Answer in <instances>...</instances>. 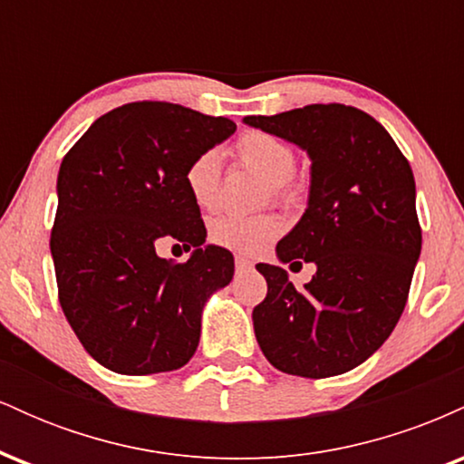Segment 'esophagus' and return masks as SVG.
<instances>
[{
	"mask_svg": "<svg viewBox=\"0 0 464 464\" xmlns=\"http://www.w3.org/2000/svg\"><path fill=\"white\" fill-rule=\"evenodd\" d=\"M236 268L239 270V273H242V270H250V268H253V262H250L248 257H242V255H237V257H236Z\"/></svg>",
	"mask_w": 464,
	"mask_h": 464,
	"instance_id": "obj_1",
	"label": "esophagus"
}]
</instances>
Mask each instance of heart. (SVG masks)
<instances>
[{
  "label": "heart",
  "instance_id": "heart-1",
  "mask_svg": "<svg viewBox=\"0 0 464 464\" xmlns=\"http://www.w3.org/2000/svg\"><path fill=\"white\" fill-rule=\"evenodd\" d=\"M233 157L242 168L266 180L268 196L281 205H296L305 194V185L295 172V150L285 140L266 130H246L237 137ZM185 188L202 209H214L220 200L222 161L216 150H202L185 168ZM284 231V222L275 214L220 216L211 222L209 237L218 246L242 255H257Z\"/></svg>",
  "mask_w": 464,
  "mask_h": 464
}]
</instances>
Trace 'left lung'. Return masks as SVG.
Instances as JSON below:
<instances>
[{
	"label": "left lung",
	"mask_w": 464,
	"mask_h": 464,
	"mask_svg": "<svg viewBox=\"0 0 464 464\" xmlns=\"http://www.w3.org/2000/svg\"><path fill=\"white\" fill-rule=\"evenodd\" d=\"M244 121L312 159L307 209L276 255L314 262L316 275L296 290L284 268L257 264L268 284L253 310L259 347L287 375L347 372L384 344L406 307L420 255L412 168L384 126L355 106L307 104Z\"/></svg>",
	"instance_id": "1"
}]
</instances>
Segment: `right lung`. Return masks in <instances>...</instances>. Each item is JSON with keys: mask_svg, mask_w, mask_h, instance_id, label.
<instances>
[{"mask_svg": "<svg viewBox=\"0 0 464 464\" xmlns=\"http://www.w3.org/2000/svg\"><path fill=\"white\" fill-rule=\"evenodd\" d=\"M233 132L227 117L143 100L98 117L63 159L50 237L58 301L106 369L177 371L198 347L202 305L236 264L227 248L202 246L207 228L183 177ZM165 241L195 253L174 265L156 255Z\"/></svg>", "mask_w": 464, "mask_h": 464, "instance_id": "obj_1", "label": "right lung"}]
</instances>
